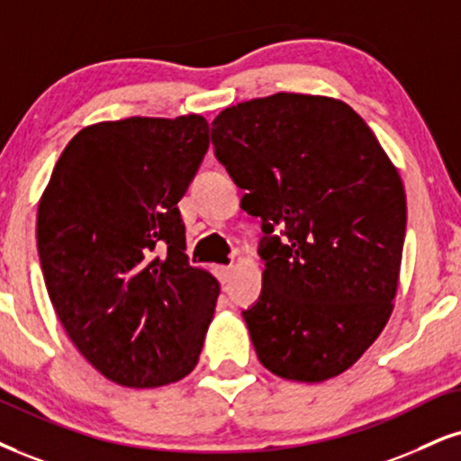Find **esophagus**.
<instances>
[{"mask_svg": "<svg viewBox=\"0 0 461 461\" xmlns=\"http://www.w3.org/2000/svg\"><path fill=\"white\" fill-rule=\"evenodd\" d=\"M232 267H215V276H218V280L221 284H229L230 277H232Z\"/></svg>", "mask_w": 461, "mask_h": 461, "instance_id": "1", "label": "esophagus"}]
</instances>
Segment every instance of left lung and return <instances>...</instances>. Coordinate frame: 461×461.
Returning <instances> with one entry per match:
<instances>
[{
	"label": "left lung",
	"instance_id": "left-lung-1",
	"mask_svg": "<svg viewBox=\"0 0 461 461\" xmlns=\"http://www.w3.org/2000/svg\"><path fill=\"white\" fill-rule=\"evenodd\" d=\"M218 162L263 220V291L243 310L269 372L322 383L387 325L406 235L400 175L339 100L274 94L212 122Z\"/></svg>",
	"mask_w": 461,
	"mask_h": 461
}]
</instances>
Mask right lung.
I'll return each mask as SVG.
<instances>
[{"mask_svg":"<svg viewBox=\"0 0 461 461\" xmlns=\"http://www.w3.org/2000/svg\"><path fill=\"white\" fill-rule=\"evenodd\" d=\"M209 149L201 115L128 117L78 132L38 204V254L68 338L123 387L196 367L220 284L190 267L177 203Z\"/></svg>","mask_w":461,"mask_h":461,"instance_id":"obj_1","label":"right lung"}]
</instances>
